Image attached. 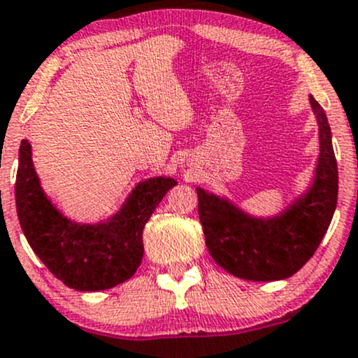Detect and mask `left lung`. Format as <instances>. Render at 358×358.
<instances>
[{
	"label": "left lung",
	"mask_w": 358,
	"mask_h": 358,
	"mask_svg": "<svg viewBox=\"0 0 358 358\" xmlns=\"http://www.w3.org/2000/svg\"><path fill=\"white\" fill-rule=\"evenodd\" d=\"M320 131V158L311 187L273 217H255L231 200L197 187L199 217L210 257L226 272L253 282L284 280L299 272L320 246L338 199L331 129L309 96Z\"/></svg>",
	"instance_id": "obj_1"
}]
</instances>
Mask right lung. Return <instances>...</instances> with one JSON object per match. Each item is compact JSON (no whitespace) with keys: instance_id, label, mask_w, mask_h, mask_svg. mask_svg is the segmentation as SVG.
<instances>
[{"instance_id":"right-lung-1","label":"right lung","mask_w":358,"mask_h":358,"mask_svg":"<svg viewBox=\"0 0 358 358\" xmlns=\"http://www.w3.org/2000/svg\"><path fill=\"white\" fill-rule=\"evenodd\" d=\"M176 182L155 176L139 182L112 217L96 224L62 215L35 173L32 146L20 144L17 214L34 253L62 284L74 290L112 289L131 278L143 262V231L166 192Z\"/></svg>"}]
</instances>
